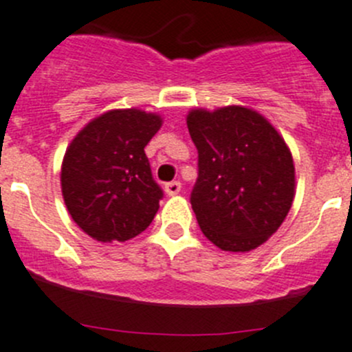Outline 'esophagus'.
<instances>
[{"instance_id":"34e87169","label":"esophagus","mask_w":352,"mask_h":352,"mask_svg":"<svg viewBox=\"0 0 352 352\" xmlns=\"http://www.w3.org/2000/svg\"><path fill=\"white\" fill-rule=\"evenodd\" d=\"M180 189H182V184H180L179 180H173V182L165 184V192H166V195H168V196L179 195Z\"/></svg>"}]
</instances>
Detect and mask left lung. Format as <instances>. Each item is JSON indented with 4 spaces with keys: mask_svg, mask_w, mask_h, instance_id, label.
Returning <instances> with one entry per match:
<instances>
[{
    "mask_svg": "<svg viewBox=\"0 0 352 352\" xmlns=\"http://www.w3.org/2000/svg\"><path fill=\"white\" fill-rule=\"evenodd\" d=\"M186 121L199 157L191 205L203 234L224 252L255 250L294 203L290 147L252 107H195Z\"/></svg>",
    "mask_w": 352,
    "mask_h": 352,
    "instance_id": "obj_1",
    "label": "left lung"
}]
</instances>
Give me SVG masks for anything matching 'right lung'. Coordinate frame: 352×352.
Instances as JSON below:
<instances>
[{
  "label": "right lung",
  "mask_w": 352,
  "mask_h": 352,
  "mask_svg": "<svg viewBox=\"0 0 352 352\" xmlns=\"http://www.w3.org/2000/svg\"><path fill=\"white\" fill-rule=\"evenodd\" d=\"M163 124L157 113L111 109L88 121L62 160V198L72 221L100 243L128 241L153 222L163 191L144 147Z\"/></svg>",
  "instance_id": "add662e5"
}]
</instances>
